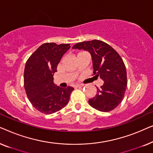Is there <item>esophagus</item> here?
I'll list each match as a JSON object with an SVG mask.
<instances>
[{
    "instance_id": "1",
    "label": "esophagus",
    "mask_w": 153,
    "mask_h": 153,
    "mask_svg": "<svg viewBox=\"0 0 153 153\" xmlns=\"http://www.w3.org/2000/svg\"><path fill=\"white\" fill-rule=\"evenodd\" d=\"M83 86V85H75V88H81Z\"/></svg>"
}]
</instances>
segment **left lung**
Here are the masks:
<instances>
[{"instance_id": "8db88e82", "label": "left lung", "mask_w": 153, "mask_h": 153, "mask_svg": "<svg viewBox=\"0 0 153 153\" xmlns=\"http://www.w3.org/2000/svg\"><path fill=\"white\" fill-rule=\"evenodd\" d=\"M72 49L91 53L93 74L104 82L100 88H97L95 97L88 100L90 105L100 111L114 110L122 102L127 85L126 68L122 58L110 45L98 39L77 43Z\"/></svg>"}]
</instances>
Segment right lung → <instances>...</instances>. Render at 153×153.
I'll list each match as a JSON object with an SVG mask.
<instances>
[{
    "mask_svg": "<svg viewBox=\"0 0 153 153\" xmlns=\"http://www.w3.org/2000/svg\"><path fill=\"white\" fill-rule=\"evenodd\" d=\"M70 44L45 43L27 60L24 69V88L29 101L39 112L51 114L65 107L74 91L54 85L53 74Z\"/></svg>",
    "mask_w": 153,
    "mask_h": 153,
    "instance_id": "right-lung-1",
    "label": "right lung"
}]
</instances>
